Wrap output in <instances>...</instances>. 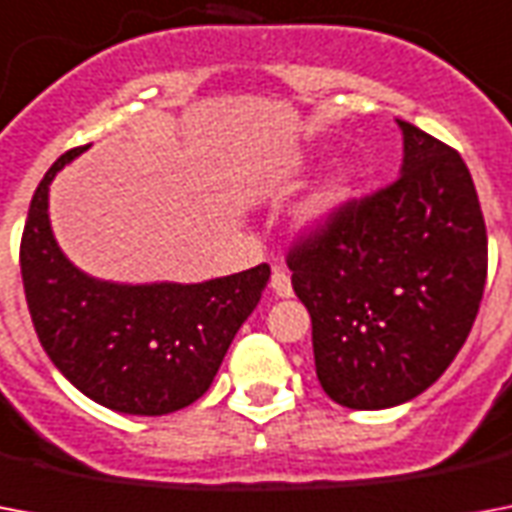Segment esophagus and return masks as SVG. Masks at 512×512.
<instances>
[{
    "label": "esophagus",
    "mask_w": 512,
    "mask_h": 512,
    "mask_svg": "<svg viewBox=\"0 0 512 512\" xmlns=\"http://www.w3.org/2000/svg\"><path fill=\"white\" fill-rule=\"evenodd\" d=\"M271 289L276 297H292V279H289V273L284 268H273Z\"/></svg>",
    "instance_id": "1"
}]
</instances>
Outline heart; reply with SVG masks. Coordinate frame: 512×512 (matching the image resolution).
Instances as JSON below:
<instances>
[{"label": "heart", "instance_id": "1", "mask_svg": "<svg viewBox=\"0 0 512 512\" xmlns=\"http://www.w3.org/2000/svg\"><path fill=\"white\" fill-rule=\"evenodd\" d=\"M348 196H350L348 175H345V172H337V175H332L329 180H324V183L319 185V191L305 201L303 217L308 220V223H321V220H327L335 209H340Z\"/></svg>", "mask_w": 512, "mask_h": 512}]
</instances>
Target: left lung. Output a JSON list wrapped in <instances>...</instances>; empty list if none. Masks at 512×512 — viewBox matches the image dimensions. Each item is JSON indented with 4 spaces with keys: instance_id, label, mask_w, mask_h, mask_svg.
<instances>
[{
    "instance_id": "8db88e82",
    "label": "left lung",
    "mask_w": 512,
    "mask_h": 512,
    "mask_svg": "<svg viewBox=\"0 0 512 512\" xmlns=\"http://www.w3.org/2000/svg\"><path fill=\"white\" fill-rule=\"evenodd\" d=\"M404 164L289 249L311 313L316 377L348 409L412 401L468 340L486 284V225L462 156L398 119Z\"/></svg>"
}]
</instances>
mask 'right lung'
<instances>
[{
  "instance_id": "right-lung-1",
  "label": "right lung",
  "mask_w": 512,
  "mask_h": 512,
  "mask_svg": "<svg viewBox=\"0 0 512 512\" xmlns=\"http://www.w3.org/2000/svg\"><path fill=\"white\" fill-rule=\"evenodd\" d=\"M36 185L20 239V276L36 337L74 388L122 414L159 417L207 393L228 345L257 308L268 265L201 284H116L79 271L50 228V183Z\"/></svg>"
}]
</instances>
